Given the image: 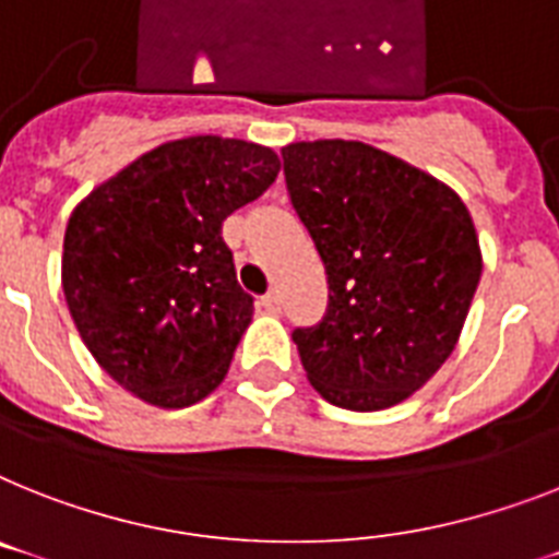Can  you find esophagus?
Listing matches in <instances>:
<instances>
[{"label": "esophagus", "instance_id": "obj_1", "mask_svg": "<svg viewBox=\"0 0 559 559\" xmlns=\"http://www.w3.org/2000/svg\"><path fill=\"white\" fill-rule=\"evenodd\" d=\"M260 302H262V308H265V311H269V313H280V308H283V297H280L276 290H269V294H265V297H262Z\"/></svg>", "mask_w": 559, "mask_h": 559}]
</instances>
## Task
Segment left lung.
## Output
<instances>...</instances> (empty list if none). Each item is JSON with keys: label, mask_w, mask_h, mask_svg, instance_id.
<instances>
[{"label": "left lung", "mask_w": 559, "mask_h": 559, "mask_svg": "<svg viewBox=\"0 0 559 559\" xmlns=\"http://www.w3.org/2000/svg\"><path fill=\"white\" fill-rule=\"evenodd\" d=\"M290 205L329 276V308L294 331L331 405L380 412L423 389L454 352L483 274L463 200L366 142L283 147Z\"/></svg>", "instance_id": "obj_1"}]
</instances>
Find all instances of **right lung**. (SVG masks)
I'll return each instance as SVG.
<instances>
[{
	"mask_svg": "<svg viewBox=\"0 0 559 559\" xmlns=\"http://www.w3.org/2000/svg\"><path fill=\"white\" fill-rule=\"evenodd\" d=\"M276 174L271 147L188 136L142 154L73 207L64 302L87 352L124 391L186 408L225 380L253 297L239 288L223 223Z\"/></svg>",
	"mask_w": 559,
	"mask_h": 559,
	"instance_id": "right-lung-1",
	"label": "right lung"
}]
</instances>
